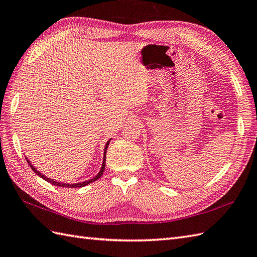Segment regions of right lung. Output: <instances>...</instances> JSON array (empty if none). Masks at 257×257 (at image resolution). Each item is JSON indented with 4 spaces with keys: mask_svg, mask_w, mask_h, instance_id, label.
Returning a JSON list of instances; mask_svg holds the SVG:
<instances>
[{
    "mask_svg": "<svg viewBox=\"0 0 257 257\" xmlns=\"http://www.w3.org/2000/svg\"><path fill=\"white\" fill-rule=\"evenodd\" d=\"M109 142H110V139H109L108 141H107L106 146H105V149H104V159H103V164H101V168H100L99 172L97 173V175H96V176H94L93 178H91V180H88V181H84V182H82V183L68 184V183H61V182H58V181H53V180H51L50 177H47V176H45L44 174H41V173H40L39 171H37V169H36L35 166H34V165L31 163V161H29L27 158H26V160H27L28 164L31 165V168L34 170V172L36 173V174H37L38 176H40L41 178H44V180H46L47 182L51 183L52 185H56V186H60V187H71V188H79V187H84V186H86V185L91 184V183H93V182H95V181H97L98 178H99L101 175H103V172H104V170H105V163H106V151H107V148H108Z\"/></svg>",
    "mask_w": 257,
    "mask_h": 257,
    "instance_id": "1",
    "label": "right lung"
}]
</instances>
